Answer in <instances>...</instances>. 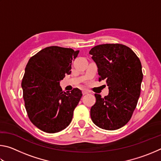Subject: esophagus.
Instances as JSON below:
<instances>
[{
  "instance_id": "34e87169",
  "label": "esophagus",
  "mask_w": 161,
  "mask_h": 161,
  "mask_svg": "<svg viewBox=\"0 0 161 161\" xmlns=\"http://www.w3.org/2000/svg\"><path fill=\"white\" fill-rule=\"evenodd\" d=\"M89 94L88 91L85 90V89H84V90H82V94L83 95H85V94Z\"/></svg>"
}]
</instances>
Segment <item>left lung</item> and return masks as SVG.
Here are the masks:
<instances>
[{
    "instance_id": "8db88e82",
    "label": "left lung",
    "mask_w": 161,
    "mask_h": 161,
    "mask_svg": "<svg viewBox=\"0 0 161 161\" xmlns=\"http://www.w3.org/2000/svg\"><path fill=\"white\" fill-rule=\"evenodd\" d=\"M89 54L97 65L99 81L105 80L108 86L107 96L94 94L91 119L101 129H119L129 121L140 97L141 61L131 49L118 43L97 45Z\"/></svg>"
}]
</instances>
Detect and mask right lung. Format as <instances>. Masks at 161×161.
Listing matches in <instances>:
<instances>
[{
	"instance_id": "1",
	"label": "right lung",
	"mask_w": 161,
	"mask_h": 161,
	"mask_svg": "<svg viewBox=\"0 0 161 161\" xmlns=\"http://www.w3.org/2000/svg\"><path fill=\"white\" fill-rule=\"evenodd\" d=\"M79 50L50 46L29 59L22 80L23 99L30 120L42 131L53 133L69 126L80 101V89L62 91L59 81L69 75Z\"/></svg>"
}]
</instances>
